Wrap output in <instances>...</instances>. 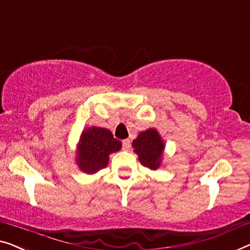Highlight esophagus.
Segmentation results:
<instances>
[{
    "label": "esophagus",
    "mask_w": 250,
    "mask_h": 250,
    "mask_svg": "<svg viewBox=\"0 0 250 250\" xmlns=\"http://www.w3.org/2000/svg\"><path fill=\"white\" fill-rule=\"evenodd\" d=\"M130 146H131V144H130L129 139H125L122 141V149H124V150H129Z\"/></svg>",
    "instance_id": "1"
}]
</instances>
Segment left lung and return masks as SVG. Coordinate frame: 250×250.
<instances>
[{
	"label": "left lung",
	"instance_id": "left-lung-1",
	"mask_svg": "<svg viewBox=\"0 0 250 250\" xmlns=\"http://www.w3.org/2000/svg\"><path fill=\"white\" fill-rule=\"evenodd\" d=\"M132 148L143 166L151 170L158 169L162 166L165 143L157 129L148 128L139 132L132 141Z\"/></svg>",
	"mask_w": 250,
	"mask_h": 250
}]
</instances>
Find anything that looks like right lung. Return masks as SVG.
<instances>
[{"label":"right lung","mask_w":250,"mask_h":250,"mask_svg":"<svg viewBox=\"0 0 250 250\" xmlns=\"http://www.w3.org/2000/svg\"><path fill=\"white\" fill-rule=\"evenodd\" d=\"M121 147V141L114 139L110 130L95 125L84 128L76 148V165L83 173H98L107 166L109 156Z\"/></svg>","instance_id":"add662e5"}]
</instances>
